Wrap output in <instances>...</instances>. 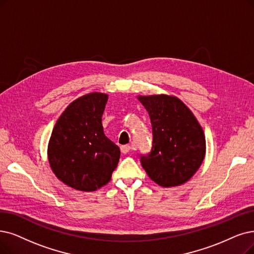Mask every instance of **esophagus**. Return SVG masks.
<instances>
[{
    "label": "esophagus",
    "mask_w": 254,
    "mask_h": 254,
    "mask_svg": "<svg viewBox=\"0 0 254 254\" xmlns=\"http://www.w3.org/2000/svg\"><path fill=\"white\" fill-rule=\"evenodd\" d=\"M130 150H131V147L128 146V145H125V146H122L121 147V152H122V153H124V154L128 153Z\"/></svg>",
    "instance_id": "esophagus-1"
}]
</instances>
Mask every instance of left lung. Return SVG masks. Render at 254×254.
I'll return each mask as SVG.
<instances>
[{
    "instance_id": "1",
    "label": "left lung",
    "mask_w": 254,
    "mask_h": 254,
    "mask_svg": "<svg viewBox=\"0 0 254 254\" xmlns=\"http://www.w3.org/2000/svg\"><path fill=\"white\" fill-rule=\"evenodd\" d=\"M148 111L153 145L140 156L148 176L164 188L189 181L203 162L205 135L190 109L175 96H137Z\"/></svg>"
}]
</instances>
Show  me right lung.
Instances as JSON below:
<instances>
[{"mask_svg":"<svg viewBox=\"0 0 254 254\" xmlns=\"http://www.w3.org/2000/svg\"><path fill=\"white\" fill-rule=\"evenodd\" d=\"M108 95L90 93L73 101L57 120L48 145L55 176L77 190L107 185L118 166L120 148L107 138L102 116Z\"/></svg>","mask_w":254,"mask_h":254,"instance_id":"right-lung-1","label":"right lung"}]
</instances>
